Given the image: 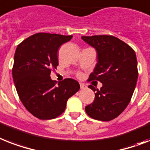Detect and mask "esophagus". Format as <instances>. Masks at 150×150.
<instances>
[{
	"label": "esophagus",
	"instance_id": "obj_1",
	"mask_svg": "<svg viewBox=\"0 0 150 150\" xmlns=\"http://www.w3.org/2000/svg\"><path fill=\"white\" fill-rule=\"evenodd\" d=\"M80 88H81V89H85L86 87V85H85L84 83H80Z\"/></svg>",
	"mask_w": 150,
	"mask_h": 150
}]
</instances>
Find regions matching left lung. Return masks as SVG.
<instances>
[{
	"mask_svg": "<svg viewBox=\"0 0 150 150\" xmlns=\"http://www.w3.org/2000/svg\"><path fill=\"white\" fill-rule=\"evenodd\" d=\"M84 41L94 47L97 63L90 81H100V90L96 91L91 104L85 107L89 117L101 121L117 118L130 102L138 79L136 53L131 47L111 35L83 36Z\"/></svg>",
	"mask_w": 150,
	"mask_h": 150,
	"instance_id": "obj_1",
	"label": "left lung"
}]
</instances>
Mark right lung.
Returning a JSON list of instances; mask_svg holds the SVG:
<instances>
[{"label": "right lung", "instance_id": "add662e5", "mask_svg": "<svg viewBox=\"0 0 150 150\" xmlns=\"http://www.w3.org/2000/svg\"><path fill=\"white\" fill-rule=\"evenodd\" d=\"M73 36L38 33L17 46L12 69L17 94L25 108L40 120H51L65 110L67 101L80 90L67 78L56 85L50 73L58 66L57 51Z\"/></svg>", "mask_w": 150, "mask_h": 150}]
</instances>
